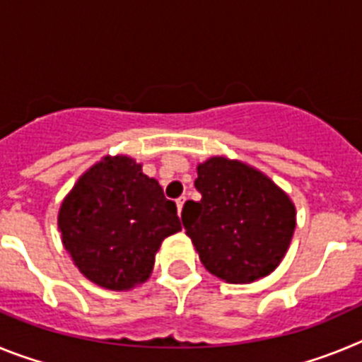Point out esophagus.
<instances>
[{
    "label": "esophagus",
    "mask_w": 362,
    "mask_h": 362,
    "mask_svg": "<svg viewBox=\"0 0 362 362\" xmlns=\"http://www.w3.org/2000/svg\"><path fill=\"white\" fill-rule=\"evenodd\" d=\"M185 201H187V197H185V196H181L177 201H175V204H177V212H179V214H181V210H183Z\"/></svg>",
    "instance_id": "obj_1"
}]
</instances>
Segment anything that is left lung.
<instances>
[{
	"instance_id": "obj_1",
	"label": "left lung",
	"mask_w": 362,
	"mask_h": 362,
	"mask_svg": "<svg viewBox=\"0 0 362 362\" xmlns=\"http://www.w3.org/2000/svg\"><path fill=\"white\" fill-rule=\"evenodd\" d=\"M201 201H187L183 226L204 268L226 283H254L276 270L296 230V206L263 172L238 159L197 165Z\"/></svg>"
}]
</instances>
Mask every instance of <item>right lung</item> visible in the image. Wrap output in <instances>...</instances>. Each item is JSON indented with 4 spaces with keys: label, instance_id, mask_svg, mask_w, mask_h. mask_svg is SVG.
Returning <instances> with one entry per match:
<instances>
[{
    "label": "right lung",
    "instance_id": "right-lung-1",
    "mask_svg": "<svg viewBox=\"0 0 362 362\" xmlns=\"http://www.w3.org/2000/svg\"><path fill=\"white\" fill-rule=\"evenodd\" d=\"M63 246L88 281L130 290L152 274L163 239L181 230L175 203L129 156L103 158L63 199Z\"/></svg>",
    "mask_w": 362,
    "mask_h": 362
}]
</instances>
